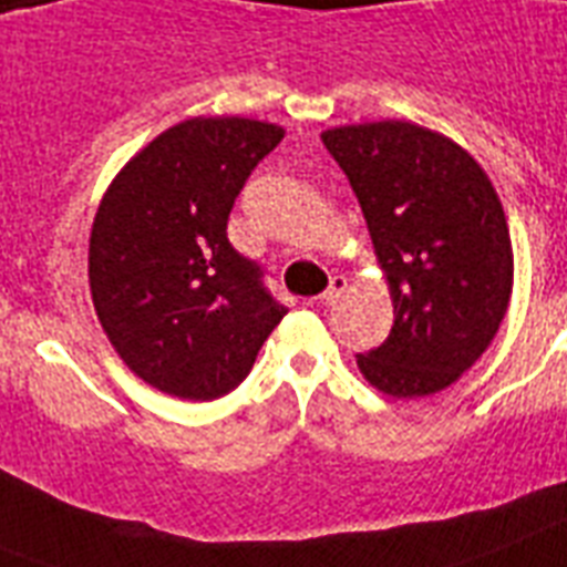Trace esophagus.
<instances>
[{
    "mask_svg": "<svg viewBox=\"0 0 567 567\" xmlns=\"http://www.w3.org/2000/svg\"><path fill=\"white\" fill-rule=\"evenodd\" d=\"M347 291H349V279H347V276H331L329 288H326V291H323L320 302H323V306H334V302H338V299L343 297V293H347Z\"/></svg>",
    "mask_w": 567,
    "mask_h": 567,
    "instance_id": "obj_1",
    "label": "esophagus"
}]
</instances>
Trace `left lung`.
<instances>
[{
  "instance_id": "1",
  "label": "left lung",
  "mask_w": 567,
  "mask_h": 567,
  "mask_svg": "<svg viewBox=\"0 0 567 567\" xmlns=\"http://www.w3.org/2000/svg\"><path fill=\"white\" fill-rule=\"evenodd\" d=\"M320 140L347 172L393 302V329L358 355L372 388L419 399L489 349L513 297V241L489 174L416 122L340 124Z\"/></svg>"
}]
</instances>
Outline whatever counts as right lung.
<instances>
[{
    "instance_id": "right-lung-1",
    "label": "right lung",
    "mask_w": 567,
    "mask_h": 567,
    "mask_svg": "<svg viewBox=\"0 0 567 567\" xmlns=\"http://www.w3.org/2000/svg\"><path fill=\"white\" fill-rule=\"evenodd\" d=\"M282 136L259 118H183L136 151L101 197L86 256L92 306L118 358L159 393H229L288 315L227 241L244 179Z\"/></svg>"
}]
</instances>
